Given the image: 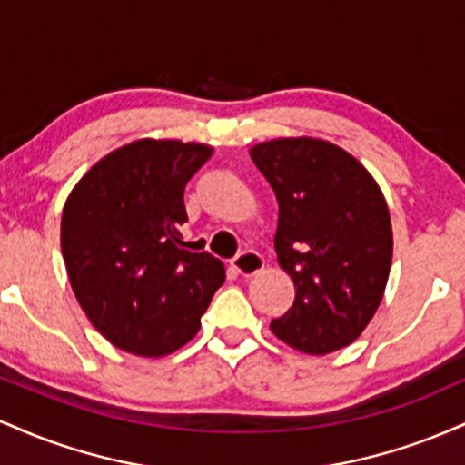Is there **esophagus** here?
Instances as JSON below:
<instances>
[{
  "instance_id": "34e87169",
  "label": "esophagus",
  "mask_w": 465,
  "mask_h": 465,
  "mask_svg": "<svg viewBox=\"0 0 465 465\" xmlns=\"http://www.w3.org/2000/svg\"><path fill=\"white\" fill-rule=\"evenodd\" d=\"M232 269L240 275L251 277L264 269V258L260 253H255V251H242V253H238L232 260Z\"/></svg>"
}]
</instances>
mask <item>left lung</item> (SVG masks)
Wrapping results in <instances>:
<instances>
[{
    "instance_id": "left-lung-1",
    "label": "left lung",
    "mask_w": 465,
    "mask_h": 465,
    "mask_svg": "<svg viewBox=\"0 0 465 465\" xmlns=\"http://www.w3.org/2000/svg\"><path fill=\"white\" fill-rule=\"evenodd\" d=\"M251 159L277 196V262L295 284L292 308L271 330L306 354L345 348L387 286L393 236L385 196L351 154L323 140L258 143Z\"/></svg>"
}]
</instances>
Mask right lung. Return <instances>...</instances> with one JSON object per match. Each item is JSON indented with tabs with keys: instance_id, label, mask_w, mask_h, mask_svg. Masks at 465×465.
Wrapping results in <instances>:
<instances>
[{
	"instance_id": "obj_1",
	"label": "right lung",
	"mask_w": 465,
	"mask_h": 465,
	"mask_svg": "<svg viewBox=\"0 0 465 465\" xmlns=\"http://www.w3.org/2000/svg\"><path fill=\"white\" fill-rule=\"evenodd\" d=\"M212 148L140 140L100 159L63 210L74 295L115 348L165 356L199 332L225 266L181 238L183 192Z\"/></svg>"
}]
</instances>
